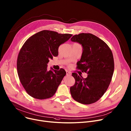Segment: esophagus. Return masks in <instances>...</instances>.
I'll return each instance as SVG.
<instances>
[{
	"label": "esophagus",
	"instance_id": "esophagus-1",
	"mask_svg": "<svg viewBox=\"0 0 131 131\" xmlns=\"http://www.w3.org/2000/svg\"><path fill=\"white\" fill-rule=\"evenodd\" d=\"M66 75H67V76H70V75H71V73L67 71H66Z\"/></svg>",
	"mask_w": 131,
	"mask_h": 131
}]
</instances>
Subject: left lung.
Returning <instances> with one entry per match:
<instances>
[{"label": "left lung", "mask_w": 131, "mask_h": 131, "mask_svg": "<svg viewBox=\"0 0 131 131\" xmlns=\"http://www.w3.org/2000/svg\"><path fill=\"white\" fill-rule=\"evenodd\" d=\"M71 40L82 45L83 53L77 68L88 74L84 78L72 73L75 83L70 88L71 95L80 103H94L102 97L111 82L114 69L112 52L105 42L92 34L75 35Z\"/></svg>", "instance_id": "8db88e82"}]
</instances>
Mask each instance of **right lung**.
<instances>
[{"mask_svg":"<svg viewBox=\"0 0 131 131\" xmlns=\"http://www.w3.org/2000/svg\"><path fill=\"white\" fill-rule=\"evenodd\" d=\"M72 36L43 30L25 41L18 54L17 68L19 80L30 96L44 100L55 94L66 73L63 68L47 71V64L50 58L58 56L59 46Z\"/></svg>","mask_w":131,"mask_h":131,"instance_id":"right-lung-1","label":"right lung"}]
</instances>
